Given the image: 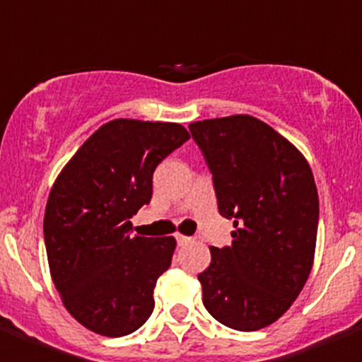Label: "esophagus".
Listing matches in <instances>:
<instances>
[{"label": "esophagus", "mask_w": 362, "mask_h": 362, "mask_svg": "<svg viewBox=\"0 0 362 362\" xmlns=\"http://www.w3.org/2000/svg\"><path fill=\"white\" fill-rule=\"evenodd\" d=\"M175 241H177L179 246H183V245H187V243H190L192 239L188 238V235H181V233H177V235H175Z\"/></svg>", "instance_id": "1"}]
</instances>
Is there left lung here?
<instances>
[{
  "instance_id": "left-lung-1",
  "label": "left lung",
  "mask_w": 362,
  "mask_h": 362,
  "mask_svg": "<svg viewBox=\"0 0 362 362\" xmlns=\"http://www.w3.org/2000/svg\"><path fill=\"white\" fill-rule=\"evenodd\" d=\"M214 179L217 209L233 219L232 245L210 248L197 279L221 325L255 332L276 322L313 264L319 197L303 153L267 123L228 116L190 123Z\"/></svg>"
}]
</instances>
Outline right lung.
Here are the masks:
<instances>
[{
  "label": "right lung",
  "mask_w": 362,
  "mask_h": 362,
  "mask_svg": "<svg viewBox=\"0 0 362 362\" xmlns=\"http://www.w3.org/2000/svg\"><path fill=\"white\" fill-rule=\"evenodd\" d=\"M188 139L177 123L108 121L57 175L43 219L50 276L70 315L94 334L123 337L152 313L175 239L130 238V217L152 199L156 166Z\"/></svg>",
  "instance_id": "1"
}]
</instances>
